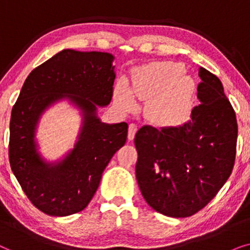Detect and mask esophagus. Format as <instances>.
<instances>
[{"label": "esophagus", "mask_w": 250, "mask_h": 250, "mask_svg": "<svg viewBox=\"0 0 250 250\" xmlns=\"http://www.w3.org/2000/svg\"><path fill=\"white\" fill-rule=\"evenodd\" d=\"M136 131H138V126H136L135 124H129V126H128V134H127V138H128L129 141H132V140L134 139Z\"/></svg>", "instance_id": "1"}]
</instances>
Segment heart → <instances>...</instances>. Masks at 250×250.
I'll use <instances>...</instances> for the list:
<instances>
[{
    "mask_svg": "<svg viewBox=\"0 0 250 250\" xmlns=\"http://www.w3.org/2000/svg\"><path fill=\"white\" fill-rule=\"evenodd\" d=\"M194 91L192 77L183 67L173 62H157L138 70L131 87L118 83L115 99L123 110L136 107V99H149L145 107L146 117L164 126L182 123L190 112Z\"/></svg>",
    "mask_w": 250,
    "mask_h": 250,
    "instance_id": "1",
    "label": "heart"
}]
</instances>
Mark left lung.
Returning <instances> with one entry per match:
<instances>
[{"label":"left lung","mask_w":250,"mask_h":250,"mask_svg":"<svg viewBox=\"0 0 250 250\" xmlns=\"http://www.w3.org/2000/svg\"><path fill=\"white\" fill-rule=\"evenodd\" d=\"M200 104L180 126L146 125L136 132V180L152 209L188 217L204 208L231 175L238 125L222 82L199 68Z\"/></svg>","instance_id":"1"}]
</instances>
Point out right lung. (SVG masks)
I'll list each match as a JSON object with an SVG mask.
<instances>
[{
	"instance_id": "add662e5",
	"label": "right lung",
	"mask_w": 250,
	"mask_h": 250,
	"mask_svg": "<svg viewBox=\"0 0 250 250\" xmlns=\"http://www.w3.org/2000/svg\"><path fill=\"white\" fill-rule=\"evenodd\" d=\"M114 60L108 52L62 50L28 75L13 105L10 166L34 206L51 216H68L87 206L127 139L125 122L107 124L98 116V109L111 101ZM63 101L79 111L81 126L73 148L49 161L40 152L37 129L42 116Z\"/></svg>"
}]
</instances>
